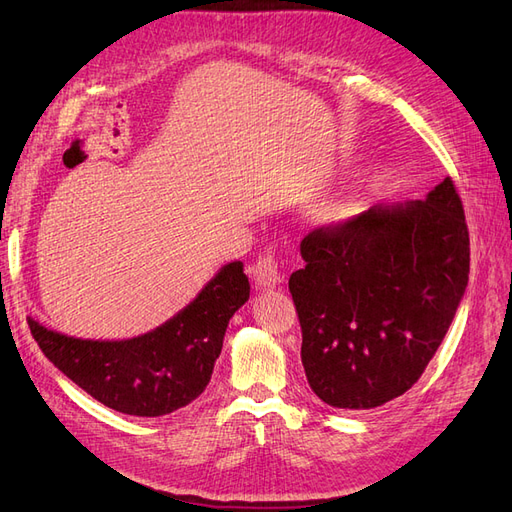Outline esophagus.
<instances>
[{
  "label": "esophagus",
  "instance_id": "obj_1",
  "mask_svg": "<svg viewBox=\"0 0 512 512\" xmlns=\"http://www.w3.org/2000/svg\"><path fill=\"white\" fill-rule=\"evenodd\" d=\"M254 282L258 288H273L275 284L282 282V273H280V265L273 254H262L256 258V262L250 269Z\"/></svg>",
  "mask_w": 512,
  "mask_h": 512
}]
</instances>
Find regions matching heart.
Returning <instances> with one entry per match:
<instances>
[{
  "label": "heart",
  "instance_id": "obj_1",
  "mask_svg": "<svg viewBox=\"0 0 512 512\" xmlns=\"http://www.w3.org/2000/svg\"><path fill=\"white\" fill-rule=\"evenodd\" d=\"M356 205L354 200L348 198V196H335V198H329L327 203H322L316 211V218L320 224L324 226H346L348 222H352V218L356 215Z\"/></svg>",
  "mask_w": 512,
  "mask_h": 512
}]
</instances>
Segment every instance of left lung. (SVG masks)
<instances>
[{
  "mask_svg": "<svg viewBox=\"0 0 512 512\" xmlns=\"http://www.w3.org/2000/svg\"><path fill=\"white\" fill-rule=\"evenodd\" d=\"M290 275L312 391L369 410L421 378L468 286L470 235L451 177L423 200L374 205L301 241Z\"/></svg>",
  "mask_w": 512,
  "mask_h": 512,
  "instance_id": "1",
  "label": "left lung"
}]
</instances>
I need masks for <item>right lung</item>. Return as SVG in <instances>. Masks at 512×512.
Wrapping results in <instances>:
<instances>
[{
	"label": "right lung",
	"instance_id": "add662e5",
	"mask_svg": "<svg viewBox=\"0 0 512 512\" xmlns=\"http://www.w3.org/2000/svg\"><path fill=\"white\" fill-rule=\"evenodd\" d=\"M247 299L250 282L235 260L177 316L132 339H79L34 318L27 322L46 359L100 404L132 416H162L205 391L228 320Z\"/></svg>",
	"mask_w": 512,
	"mask_h": 512
}]
</instances>
